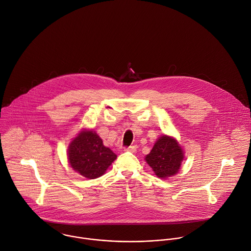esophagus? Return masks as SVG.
I'll list each match as a JSON object with an SVG mask.
<instances>
[{"instance_id":"1","label":"esophagus","mask_w":251,"mask_h":251,"mask_svg":"<svg viewBox=\"0 0 251 251\" xmlns=\"http://www.w3.org/2000/svg\"><path fill=\"white\" fill-rule=\"evenodd\" d=\"M126 151H129V152H132V153H135L137 151V148L135 146H130L128 148L125 149Z\"/></svg>"}]
</instances>
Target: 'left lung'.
<instances>
[{"label": "left lung", "instance_id": "left-lung-1", "mask_svg": "<svg viewBox=\"0 0 251 251\" xmlns=\"http://www.w3.org/2000/svg\"><path fill=\"white\" fill-rule=\"evenodd\" d=\"M145 159L154 174L164 179L178 173L184 159V151L177 140L163 135L155 142Z\"/></svg>", "mask_w": 251, "mask_h": 251}]
</instances>
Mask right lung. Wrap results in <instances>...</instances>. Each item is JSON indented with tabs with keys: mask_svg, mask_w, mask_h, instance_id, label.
Masks as SVG:
<instances>
[{
	"mask_svg": "<svg viewBox=\"0 0 251 251\" xmlns=\"http://www.w3.org/2000/svg\"><path fill=\"white\" fill-rule=\"evenodd\" d=\"M67 156L73 170L88 179L102 176L117 157L93 130H83L74 138L68 147Z\"/></svg>",
	"mask_w": 251,
	"mask_h": 251,
	"instance_id": "1",
	"label": "right lung"
}]
</instances>
